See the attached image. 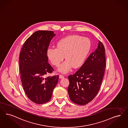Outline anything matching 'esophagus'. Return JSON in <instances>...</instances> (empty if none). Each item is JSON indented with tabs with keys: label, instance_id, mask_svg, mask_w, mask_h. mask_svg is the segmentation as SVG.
I'll list each match as a JSON object with an SVG mask.
<instances>
[{
	"label": "esophagus",
	"instance_id": "34e87169",
	"mask_svg": "<svg viewBox=\"0 0 128 128\" xmlns=\"http://www.w3.org/2000/svg\"><path fill=\"white\" fill-rule=\"evenodd\" d=\"M59 78H60V79H62V78H64V77L62 75H59Z\"/></svg>",
	"mask_w": 128,
	"mask_h": 128
}]
</instances>
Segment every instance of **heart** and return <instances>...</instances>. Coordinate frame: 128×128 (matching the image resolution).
Listing matches in <instances>:
<instances>
[{
    "label": "heart",
    "instance_id": "1",
    "mask_svg": "<svg viewBox=\"0 0 128 128\" xmlns=\"http://www.w3.org/2000/svg\"><path fill=\"white\" fill-rule=\"evenodd\" d=\"M92 47L89 38L78 35L68 36L60 40L56 48L47 49L46 56L52 64L58 66L63 60H66L58 68L59 72L66 73L72 66L77 68L82 66L85 61Z\"/></svg>",
    "mask_w": 128,
    "mask_h": 128
}]
</instances>
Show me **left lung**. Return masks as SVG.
Wrapping results in <instances>:
<instances>
[{"label": "left lung", "mask_w": 128, "mask_h": 128, "mask_svg": "<svg viewBox=\"0 0 128 128\" xmlns=\"http://www.w3.org/2000/svg\"><path fill=\"white\" fill-rule=\"evenodd\" d=\"M106 64L105 48L99 40L95 51L75 74L68 77V93L72 102L84 105L96 97L102 83Z\"/></svg>", "instance_id": "left-lung-1"}]
</instances>
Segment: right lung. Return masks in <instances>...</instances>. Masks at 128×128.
Wrapping results in <instances>:
<instances>
[{"instance_id": "right-lung-1", "label": "right lung", "mask_w": 128, "mask_h": 128, "mask_svg": "<svg viewBox=\"0 0 128 128\" xmlns=\"http://www.w3.org/2000/svg\"><path fill=\"white\" fill-rule=\"evenodd\" d=\"M55 35L52 31H37L26 40L20 53L22 84L27 97L36 104L48 102L58 82V75L46 77L53 71L46 50Z\"/></svg>"}]
</instances>
